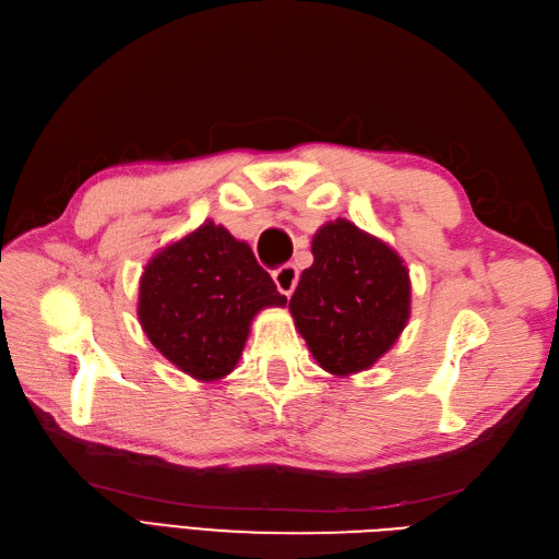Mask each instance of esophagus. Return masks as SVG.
<instances>
[{
    "instance_id": "esophagus-1",
    "label": "esophagus",
    "mask_w": 559,
    "mask_h": 559,
    "mask_svg": "<svg viewBox=\"0 0 559 559\" xmlns=\"http://www.w3.org/2000/svg\"><path fill=\"white\" fill-rule=\"evenodd\" d=\"M273 280H275V284H277V289H280L286 298H289V296L294 294V289H296V284H298V270H296V265L286 263V265H282V267L275 270Z\"/></svg>"
}]
</instances>
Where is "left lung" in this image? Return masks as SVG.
Masks as SVG:
<instances>
[{"label":"left lung","mask_w":559,"mask_h":559,"mask_svg":"<svg viewBox=\"0 0 559 559\" xmlns=\"http://www.w3.org/2000/svg\"><path fill=\"white\" fill-rule=\"evenodd\" d=\"M312 257L289 310L317 364L337 378L354 376L392 349L408 324V267L347 218L317 230Z\"/></svg>","instance_id":"8db88e82"}]
</instances>
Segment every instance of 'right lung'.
<instances>
[{"label":"right lung","mask_w":559,"mask_h":559,"mask_svg":"<svg viewBox=\"0 0 559 559\" xmlns=\"http://www.w3.org/2000/svg\"><path fill=\"white\" fill-rule=\"evenodd\" d=\"M286 296L247 242L205 222L151 259L140 277V324L163 357L202 382L238 366L251 319Z\"/></svg>","instance_id":"obj_1"}]
</instances>
